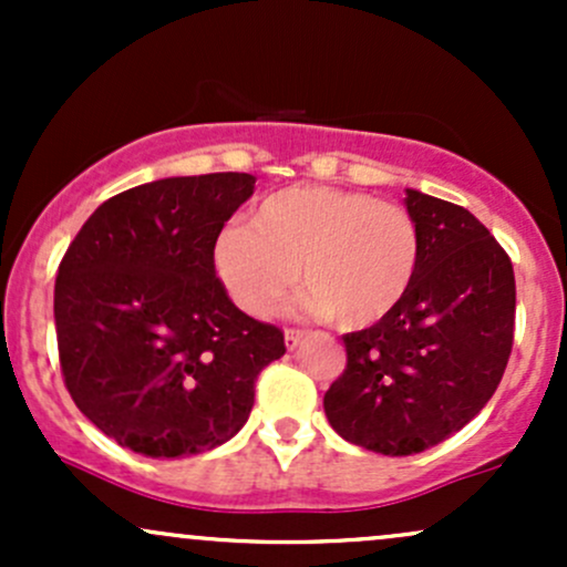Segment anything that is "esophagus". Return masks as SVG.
<instances>
[{
	"instance_id": "34e87169",
	"label": "esophagus",
	"mask_w": 567,
	"mask_h": 567,
	"mask_svg": "<svg viewBox=\"0 0 567 567\" xmlns=\"http://www.w3.org/2000/svg\"><path fill=\"white\" fill-rule=\"evenodd\" d=\"M303 338H306L303 330H298V328H288V330H285V343H288V349H290V351L301 347Z\"/></svg>"
}]
</instances>
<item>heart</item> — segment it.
Masks as SVG:
<instances>
[{"label": "heart", "instance_id": "b5f03b06", "mask_svg": "<svg viewBox=\"0 0 567 567\" xmlns=\"http://www.w3.org/2000/svg\"><path fill=\"white\" fill-rule=\"evenodd\" d=\"M226 292L266 317L296 282L303 306L341 328H368L405 301L421 266L413 213L365 192L292 186L269 194L250 226L220 231L213 250Z\"/></svg>", "mask_w": 567, "mask_h": 567}]
</instances>
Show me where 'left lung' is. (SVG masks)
Wrapping results in <instances>:
<instances>
[{"instance_id": "left-lung-1", "label": "left lung", "mask_w": 567, "mask_h": 567, "mask_svg": "<svg viewBox=\"0 0 567 567\" xmlns=\"http://www.w3.org/2000/svg\"><path fill=\"white\" fill-rule=\"evenodd\" d=\"M421 266L389 317L343 336L347 368L324 392L343 440L413 455L487 405L514 341V269L491 231L453 202L408 188Z\"/></svg>"}]
</instances>
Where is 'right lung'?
Masks as SVG:
<instances>
[{"mask_svg":"<svg viewBox=\"0 0 567 567\" xmlns=\"http://www.w3.org/2000/svg\"><path fill=\"white\" fill-rule=\"evenodd\" d=\"M250 173L181 175L106 199L55 277V336L74 405L152 458L224 445L285 354L277 324L231 303L216 239L252 194Z\"/></svg>","mask_w":567,"mask_h":567,"instance_id":"right-lung-1","label":"right lung"}]
</instances>
